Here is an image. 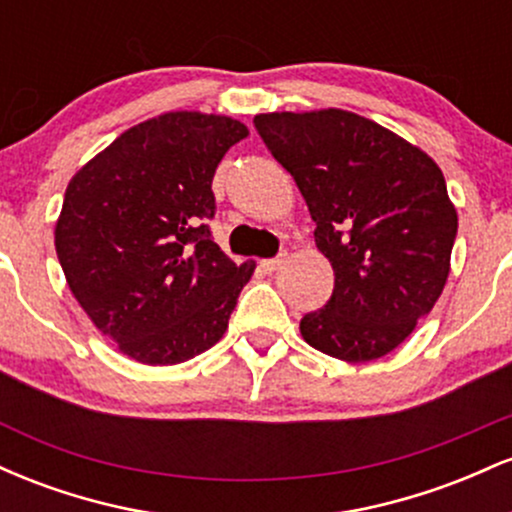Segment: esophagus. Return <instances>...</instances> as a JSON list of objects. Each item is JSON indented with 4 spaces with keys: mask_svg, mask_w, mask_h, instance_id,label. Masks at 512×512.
Masks as SVG:
<instances>
[{
    "mask_svg": "<svg viewBox=\"0 0 512 512\" xmlns=\"http://www.w3.org/2000/svg\"><path fill=\"white\" fill-rule=\"evenodd\" d=\"M281 262H284V260H281V257H272V260H262L260 267H262L267 274H272V272H276V269L281 267Z\"/></svg>",
    "mask_w": 512,
    "mask_h": 512,
    "instance_id": "esophagus-1",
    "label": "esophagus"
}]
</instances>
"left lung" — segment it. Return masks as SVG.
Returning a JSON list of instances; mask_svg holds the SVG:
<instances>
[{
    "label": "left lung",
    "instance_id": "8db88e82",
    "mask_svg": "<svg viewBox=\"0 0 512 512\" xmlns=\"http://www.w3.org/2000/svg\"><path fill=\"white\" fill-rule=\"evenodd\" d=\"M255 129L296 180L332 298L303 315L313 349L349 363L390 354L431 313L450 272L457 211L440 168L378 122L346 110L267 113Z\"/></svg>",
    "mask_w": 512,
    "mask_h": 512
}]
</instances>
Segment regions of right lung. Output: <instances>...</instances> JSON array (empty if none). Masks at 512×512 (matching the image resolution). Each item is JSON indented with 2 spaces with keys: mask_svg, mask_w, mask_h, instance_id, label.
<instances>
[{
  "mask_svg": "<svg viewBox=\"0 0 512 512\" xmlns=\"http://www.w3.org/2000/svg\"><path fill=\"white\" fill-rule=\"evenodd\" d=\"M248 137L223 115L166 113L127 129L64 192L55 248L93 325L146 366L214 346L255 264L223 255L209 231L226 151Z\"/></svg>",
  "mask_w": 512,
  "mask_h": 512,
  "instance_id": "add662e5",
  "label": "right lung"
}]
</instances>
